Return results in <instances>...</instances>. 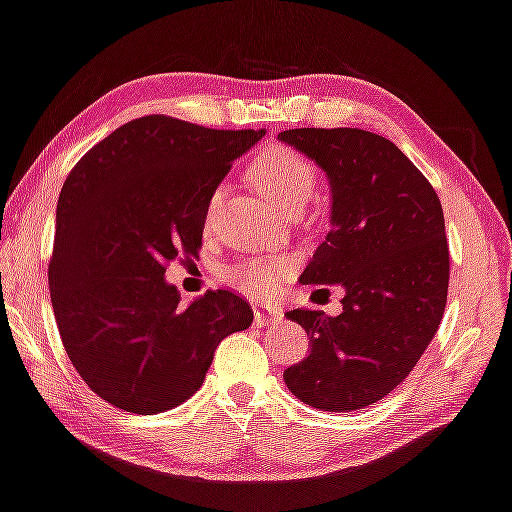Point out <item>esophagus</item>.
<instances>
[{
	"label": "esophagus",
	"mask_w": 512,
	"mask_h": 512,
	"mask_svg": "<svg viewBox=\"0 0 512 512\" xmlns=\"http://www.w3.org/2000/svg\"><path fill=\"white\" fill-rule=\"evenodd\" d=\"M254 320L258 326H270V324H279L283 322V311L270 304H261L254 308Z\"/></svg>",
	"instance_id": "esophagus-1"
}]
</instances>
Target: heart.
Here are the masks:
<instances>
[{
  "instance_id": "b5f03b06",
  "label": "heart",
  "mask_w": 512,
  "mask_h": 512,
  "mask_svg": "<svg viewBox=\"0 0 512 512\" xmlns=\"http://www.w3.org/2000/svg\"><path fill=\"white\" fill-rule=\"evenodd\" d=\"M251 181L276 208L286 213L290 208L304 206L311 199L317 174L315 167L304 156H299L288 147H272L258 156L254 165H251ZM217 197H220V192H213L211 208L215 206ZM288 270V256H258L226 267L222 276L231 288L240 292L267 295V292L276 288V283Z\"/></svg>"
}]
</instances>
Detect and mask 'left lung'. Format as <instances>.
<instances>
[{"mask_svg":"<svg viewBox=\"0 0 512 512\" xmlns=\"http://www.w3.org/2000/svg\"><path fill=\"white\" fill-rule=\"evenodd\" d=\"M281 142L322 167L331 231L301 283L345 290L342 313L295 308L311 354L283 372L304 404L349 413L406 379L447 306L449 245L438 195L388 138L363 129H290Z\"/></svg>","mask_w":512,"mask_h":512,"instance_id":"8db88e82","label":"left lung"}]
</instances>
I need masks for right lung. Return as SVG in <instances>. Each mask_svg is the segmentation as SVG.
<instances>
[{"mask_svg": "<svg viewBox=\"0 0 512 512\" xmlns=\"http://www.w3.org/2000/svg\"><path fill=\"white\" fill-rule=\"evenodd\" d=\"M265 131L145 115L86 152L63 183L49 261L58 333L95 395L152 415L201 388L226 335L254 313L231 290L181 306L165 265L197 256L213 192Z\"/></svg>", "mask_w": 512, "mask_h": 512, "instance_id": "1", "label": "right lung"}]
</instances>
